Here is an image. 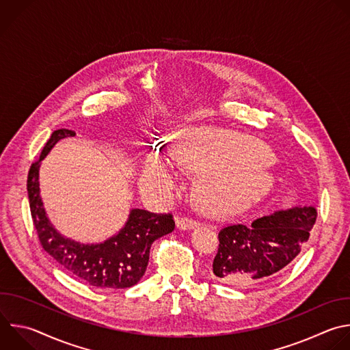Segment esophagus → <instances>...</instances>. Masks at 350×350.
Wrapping results in <instances>:
<instances>
[{"label": "esophagus", "mask_w": 350, "mask_h": 350, "mask_svg": "<svg viewBox=\"0 0 350 350\" xmlns=\"http://www.w3.org/2000/svg\"><path fill=\"white\" fill-rule=\"evenodd\" d=\"M176 225H177V228L181 229V230H189V229L196 228V226L199 225V222L195 221V219H192V218H188V217H180V218H177Z\"/></svg>", "instance_id": "1"}]
</instances>
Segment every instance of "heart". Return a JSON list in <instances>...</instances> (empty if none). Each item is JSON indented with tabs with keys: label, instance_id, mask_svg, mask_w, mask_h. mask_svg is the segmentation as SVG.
<instances>
[{
	"label": "heart",
	"instance_id": "b5f03b06",
	"mask_svg": "<svg viewBox=\"0 0 350 350\" xmlns=\"http://www.w3.org/2000/svg\"><path fill=\"white\" fill-rule=\"evenodd\" d=\"M174 165L202 170L199 185L203 206L222 211L253 196L272 181V150L261 140L208 125H193L174 136ZM140 188L155 198H167L177 183L167 158L148 152L142 163Z\"/></svg>",
	"mask_w": 350,
	"mask_h": 350
}]
</instances>
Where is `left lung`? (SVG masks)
<instances>
[{"label": "left lung", "mask_w": 350, "mask_h": 350, "mask_svg": "<svg viewBox=\"0 0 350 350\" xmlns=\"http://www.w3.org/2000/svg\"><path fill=\"white\" fill-rule=\"evenodd\" d=\"M314 206H293L235 224L218 234L213 276L225 284L247 287L284 272L301 253L316 222Z\"/></svg>", "instance_id": "left-lung-1"}]
</instances>
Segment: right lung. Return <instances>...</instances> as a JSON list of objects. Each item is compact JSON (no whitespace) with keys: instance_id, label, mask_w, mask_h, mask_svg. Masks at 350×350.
<instances>
[{"instance_id":"1","label":"right lung","mask_w":350,"mask_h":350,"mask_svg":"<svg viewBox=\"0 0 350 350\" xmlns=\"http://www.w3.org/2000/svg\"><path fill=\"white\" fill-rule=\"evenodd\" d=\"M74 136L75 133L68 129L55 131L40 159L29 172V202L41 246L67 273L81 282L111 290L132 287L146 273L151 245L174 229L173 215L132 208L118 234L100 243H81L62 235L44 207L40 193V167L60 140Z\"/></svg>"}]
</instances>
